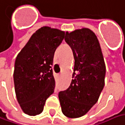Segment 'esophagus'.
<instances>
[{"mask_svg": "<svg viewBox=\"0 0 125 125\" xmlns=\"http://www.w3.org/2000/svg\"><path fill=\"white\" fill-rule=\"evenodd\" d=\"M58 76H60V74H58Z\"/></svg>", "mask_w": 125, "mask_h": 125, "instance_id": "esophagus-1", "label": "esophagus"}]
</instances>
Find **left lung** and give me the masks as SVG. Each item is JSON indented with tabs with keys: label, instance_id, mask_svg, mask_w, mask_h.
<instances>
[{
	"label": "left lung",
	"instance_id": "obj_1",
	"mask_svg": "<svg viewBox=\"0 0 125 125\" xmlns=\"http://www.w3.org/2000/svg\"><path fill=\"white\" fill-rule=\"evenodd\" d=\"M66 42L75 59L70 86L59 93L63 114L70 118L87 113L99 98L105 85V64L99 42L88 28L66 32Z\"/></svg>",
	"mask_w": 125,
	"mask_h": 125
}]
</instances>
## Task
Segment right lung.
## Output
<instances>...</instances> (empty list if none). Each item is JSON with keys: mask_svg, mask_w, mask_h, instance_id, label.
Segmentation results:
<instances>
[{"mask_svg": "<svg viewBox=\"0 0 125 125\" xmlns=\"http://www.w3.org/2000/svg\"><path fill=\"white\" fill-rule=\"evenodd\" d=\"M64 36V32L59 30L41 27L17 56L13 74L15 91L25 113L31 116L40 114L47 99L54 93L52 66L56 49Z\"/></svg>", "mask_w": 125, "mask_h": 125, "instance_id": "right-lung-1", "label": "right lung"}]
</instances>
